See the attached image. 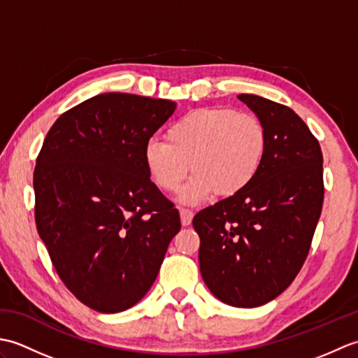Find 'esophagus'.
Returning <instances> with one entry per match:
<instances>
[{"instance_id": "34e87169", "label": "esophagus", "mask_w": 358, "mask_h": 358, "mask_svg": "<svg viewBox=\"0 0 358 358\" xmlns=\"http://www.w3.org/2000/svg\"><path fill=\"white\" fill-rule=\"evenodd\" d=\"M180 218H181V224L189 226L192 223L194 212L189 210V209H180Z\"/></svg>"}]
</instances>
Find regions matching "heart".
Listing matches in <instances>:
<instances>
[{
	"instance_id": "heart-1",
	"label": "heart",
	"mask_w": 358,
	"mask_h": 358,
	"mask_svg": "<svg viewBox=\"0 0 358 358\" xmlns=\"http://www.w3.org/2000/svg\"><path fill=\"white\" fill-rule=\"evenodd\" d=\"M268 141L264 124L252 113L196 109L169 126L166 143L150 140L144 146V166L166 192L177 191L192 169L180 201L199 204L215 192L234 196L246 191L262 171Z\"/></svg>"
}]
</instances>
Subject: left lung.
Returning <instances> with one entry per match:
<instances>
[{"label":"left lung","mask_w":358,"mask_h":358,"mask_svg":"<svg viewBox=\"0 0 358 358\" xmlns=\"http://www.w3.org/2000/svg\"><path fill=\"white\" fill-rule=\"evenodd\" d=\"M237 98L268 132L263 167L246 191L200 210L192 224L209 291L226 305L257 308L283 292L306 260L323 206V155L287 106Z\"/></svg>","instance_id":"obj_1"}]
</instances>
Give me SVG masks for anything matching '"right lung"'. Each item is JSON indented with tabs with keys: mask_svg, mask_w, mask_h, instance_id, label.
Returning a JSON list of instances; mask_svg holds the SVG:
<instances>
[{
	"mask_svg": "<svg viewBox=\"0 0 358 358\" xmlns=\"http://www.w3.org/2000/svg\"><path fill=\"white\" fill-rule=\"evenodd\" d=\"M175 109L132 94L92 96L53 123L36 158L38 234L67 289L98 313L148 294L181 227L143 157Z\"/></svg>",
	"mask_w": 358,
	"mask_h": 358,
	"instance_id": "obj_1",
	"label": "right lung"
}]
</instances>
